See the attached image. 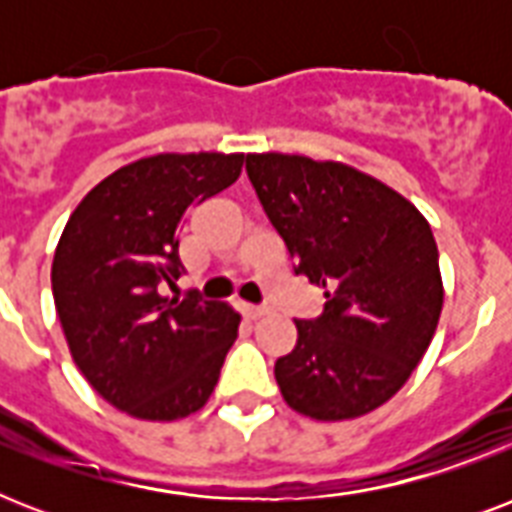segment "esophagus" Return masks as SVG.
<instances>
[{
  "instance_id": "obj_1",
  "label": "esophagus",
  "mask_w": 512,
  "mask_h": 512,
  "mask_svg": "<svg viewBox=\"0 0 512 512\" xmlns=\"http://www.w3.org/2000/svg\"><path fill=\"white\" fill-rule=\"evenodd\" d=\"M241 313H244V316H247V319H252V321H257V319H263L265 313V308H260V305H241Z\"/></svg>"
}]
</instances>
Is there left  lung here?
I'll use <instances>...</instances> for the list:
<instances>
[{"mask_svg":"<svg viewBox=\"0 0 512 512\" xmlns=\"http://www.w3.org/2000/svg\"><path fill=\"white\" fill-rule=\"evenodd\" d=\"M247 175L295 273L327 297L319 319L295 321V350L276 361L281 396L321 422L374 412L436 335L444 284L428 220L342 162L249 154Z\"/></svg>","mask_w":512,"mask_h":512,"instance_id":"obj_1","label":"left lung"}]
</instances>
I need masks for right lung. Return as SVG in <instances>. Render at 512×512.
<instances>
[{"label":"right lung","instance_id":"right-lung-1","mask_svg":"<svg viewBox=\"0 0 512 512\" xmlns=\"http://www.w3.org/2000/svg\"><path fill=\"white\" fill-rule=\"evenodd\" d=\"M244 154H156L111 172L68 217L52 260V297L68 350L119 412L170 422L199 412L220 377L241 316L159 284L183 271L185 212L225 191Z\"/></svg>","mask_w":512,"mask_h":512}]
</instances>
